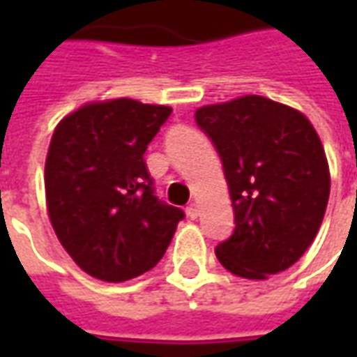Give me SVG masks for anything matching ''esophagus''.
<instances>
[{
    "label": "esophagus",
    "instance_id": "1",
    "mask_svg": "<svg viewBox=\"0 0 357 357\" xmlns=\"http://www.w3.org/2000/svg\"><path fill=\"white\" fill-rule=\"evenodd\" d=\"M187 216L189 218H197L199 216V206H197V204H195V202H191V204H189V206H187Z\"/></svg>",
    "mask_w": 357,
    "mask_h": 357
}]
</instances>
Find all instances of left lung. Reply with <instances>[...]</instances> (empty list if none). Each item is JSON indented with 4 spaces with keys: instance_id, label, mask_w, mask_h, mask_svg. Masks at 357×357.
<instances>
[{
    "instance_id": "8db88e82",
    "label": "left lung",
    "mask_w": 357,
    "mask_h": 357,
    "mask_svg": "<svg viewBox=\"0 0 357 357\" xmlns=\"http://www.w3.org/2000/svg\"><path fill=\"white\" fill-rule=\"evenodd\" d=\"M195 120L222 158L235 212L231 237L216 247L220 264L245 279L291 268L329 201V164L314 126L260 95L201 107Z\"/></svg>"
}]
</instances>
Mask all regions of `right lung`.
I'll use <instances>...</instances> for the list:
<instances>
[{"label": "right lung", "instance_id": "obj_1", "mask_svg": "<svg viewBox=\"0 0 357 357\" xmlns=\"http://www.w3.org/2000/svg\"><path fill=\"white\" fill-rule=\"evenodd\" d=\"M170 107L89 102L61 120L45 160V199L61 245L86 273L122 283L153 269L183 210L155 195L143 155Z\"/></svg>", "mask_w": 357, "mask_h": 357}]
</instances>
